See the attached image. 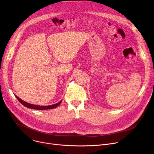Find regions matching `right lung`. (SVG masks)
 I'll list each match as a JSON object with an SVG mask.
<instances>
[{
  "label": "right lung",
  "instance_id": "obj_1",
  "mask_svg": "<svg viewBox=\"0 0 154 154\" xmlns=\"http://www.w3.org/2000/svg\"><path fill=\"white\" fill-rule=\"evenodd\" d=\"M15 95V97L17 98L18 99V100L24 106L26 107H28V108H30V109H35V110H47V109H54V108H55L57 107L58 106H59L60 103H61L62 100L60 101L59 102L55 104H53V105H51V106H36V105H33V104H30V103H29L25 101H23L22 100H21L20 98H19L18 97Z\"/></svg>",
  "mask_w": 154,
  "mask_h": 154
}]
</instances>
